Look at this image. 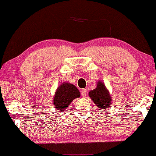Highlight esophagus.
Here are the masks:
<instances>
[{"label":"esophagus","instance_id":"esophagus-1","mask_svg":"<svg viewBox=\"0 0 156 156\" xmlns=\"http://www.w3.org/2000/svg\"><path fill=\"white\" fill-rule=\"evenodd\" d=\"M81 95L83 96H86V95H87V90L86 89H83L82 90V91H81Z\"/></svg>","mask_w":156,"mask_h":156}]
</instances>
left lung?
Masks as SVG:
<instances>
[{
	"instance_id": "1",
	"label": "left lung",
	"mask_w": 156,
	"mask_h": 156,
	"mask_svg": "<svg viewBox=\"0 0 156 156\" xmlns=\"http://www.w3.org/2000/svg\"><path fill=\"white\" fill-rule=\"evenodd\" d=\"M89 96L96 105L101 110H105L111 105L112 98L109 91L105 87L104 83L101 81H98L96 89L91 90L89 93Z\"/></svg>"
}]
</instances>
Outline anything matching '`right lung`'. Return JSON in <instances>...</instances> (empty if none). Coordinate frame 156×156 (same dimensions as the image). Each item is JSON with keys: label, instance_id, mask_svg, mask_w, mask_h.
Segmentation results:
<instances>
[{"label": "right lung", "instance_id": "1", "mask_svg": "<svg viewBox=\"0 0 156 156\" xmlns=\"http://www.w3.org/2000/svg\"><path fill=\"white\" fill-rule=\"evenodd\" d=\"M80 96L79 90L73 84L63 83L59 86L53 98V103L57 110H65L73 99Z\"/></svg>", "mask_w": 156, "mask_h": 156}]
</instances>
